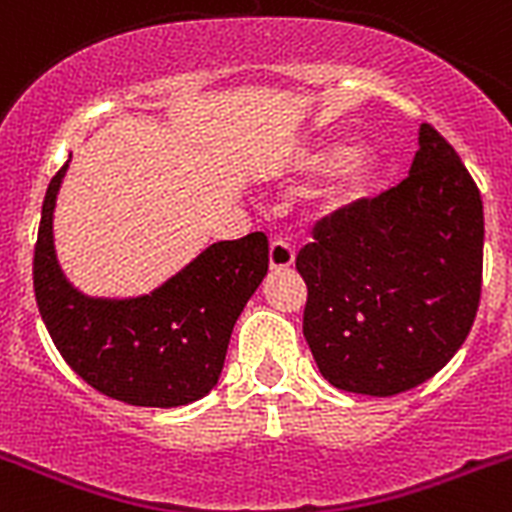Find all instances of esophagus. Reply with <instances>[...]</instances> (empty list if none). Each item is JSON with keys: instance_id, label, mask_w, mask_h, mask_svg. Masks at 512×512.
<instances>
[{"instance_id": "34e87169", "label": "esophagus", "mask_w": 512, "mask_h": 512, "mask_svg": "<svg viewBox=\"0 0 512 512\" xmlns=\"http://www.w3.org/2000/svg\"><path fill=\"white\" fill-rule=\"evenodd\" d=\"M295 264V248L289 246L287 241H282V238H274L269 246V266L274 271H282V269H289V266Z\"/></svg>"}]
</instances>
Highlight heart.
<instances>
[{
	"instance_id": "obj_1",
	"label": "heart",
	"mask_w": 512,
	"mask_h": 512,
	"mask_svg": "<svg viewBox=\"0 0 512 512\" xmlns=\"http://www.w3.org/2000/svg\"><path fill=\"white\" fill-rule=\"evenodd\" d=\"M343 156H346V148H323V151L307 153L300 166L305 171H325L336 166ZM374 182H377V166H374L372 158H348L320 197V207H323V212H338L343 207L354 205L372 192Z\"/></svg>"
}]
</instances>
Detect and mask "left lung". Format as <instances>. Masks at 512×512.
<instances>
[{
	"mask_svg": "<svg viewBox=\"0 0 512 512\" xmlns=\"http://www.w3.org/2000/svg\"><path fill=\"white\" fill-rule=\"evenodd\" d=\"M482 246L477 184L423 122L410 174L325 217L297 256L302 333L320 374L338 390L392 397L441 372L477 315Z\"/></svg>",
	"mask_w": 512,
	"mask_h": 512,
	"instance_id": "obj_1",
	"label": "left lung"
}]
</instances>
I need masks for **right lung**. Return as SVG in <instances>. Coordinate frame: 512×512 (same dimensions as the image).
<instances>
[{
  "label": "right lung",
  "mask_w": 512,
  "mask_h": 512,
  "mask_svg": "<svg viewBox=\"0 0 512 512\" xmlns=\"http://www.w3.org/2000/svg\"><path fill=\"white\" fill-rule=\"evenodd\" d=\"M66 166L45 192L33 256L35 300L58 354L112 400L138 408L200 400L220 379L235 320L266 277V235L212 243L146 297L89 300L63 279L53 253V207Z\"/></svg>",
  "instance_id": "obj_1"
}]
</instances>
